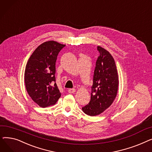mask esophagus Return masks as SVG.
I'll list each match as a JSON object with an SVG mask.
<instances>
[{"instance_id": "obj_1", "label": "esophagus", "mask_w": 152, "mask_h": 152, "mask_svg": "<svg viewBox=\"0 0 152 152\" xmlns=\"http://www.w3.org/2000/svg\"><path fill=\"white\" fill-rule=\"evenodd\" d=\"M68 92H69V94H72V93L75 92L76 90H75V89H69L68 90Z\"/></svg>"}]
</instances>
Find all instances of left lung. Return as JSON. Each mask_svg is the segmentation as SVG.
I'll list each match as a JSON object with an SVG mask.
<instances>
[{
    "label": "left lung",
    "instance_id": "left-lung-1",
    "mask_svg": "<svg viewBox=\"0 0 152 152\" xmlns=\"http://www.w3.org/2000/svg\"><path fill=\"white\" fill-rule=\"evenodd\" d=\"M99 56L95 63L91 87V100L82 108L84 113L96 116L103 113L113 102L118 88V76L115 60L105 49L98 46Z\"/></svg>",
    "mask_w": 152,
    "mask_h": 152
}]
</instances>
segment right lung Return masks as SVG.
<instances>
[{
  "instance_id": "obj_1",
  "label": "right lung",
  "mask_w": 152,
  "mask_h": 152,
  "mask_svg": "<svg viewBox=\"0 0 152 152\" xmlns=\"http://www.w3.org/2000/svg\"><path fill=\"white\" fill-rule=\"evenodd\" d=\"M65 45L50 41L37 47L26 64L25 82L31 98L41 107L55 105L61 96L55 81V63Z\"/></svg>"
}]
</instances>
